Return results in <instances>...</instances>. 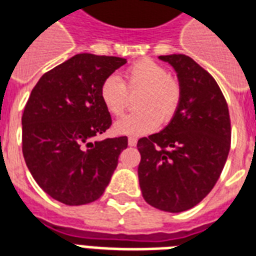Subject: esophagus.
Instances as JSON below:
<instances>
[{
    "label": "esophagus",
    "instance_id": "34e87169",
    "mask_svg": "<svg viewBox=\"0 0 256 256\" xmlns=\"http://www.w3.org/2000/svg\"><path fill=\"white\" fill-rule=\"evenodd\" d=\"M128 144H130V146H134L136 144H138V138H128Z\"/></svg>",
    "mask_w": 256,
    "mask_h": 256
}]
</instances>
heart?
Masks as SVG:
<instances>
[{"label":"heart","mask_w":256,"mask_h":256,"mask_svg":"<svg viewBox=\"0 0 256 256\" xmlns=\"http://www.w3.org/2000/svg\"><path fill=\"white\" fill-rule=\"evenodd\" d=\"M136 114H128L114 124L122 134H150L162 124H168L179 110L182 84L166 66L150 58H142L124 70V82L118 76H108L100 86V97L106 110L122 116L130 104V94H138Z\"/></svg>","instance_id":"1"}]
</instances>
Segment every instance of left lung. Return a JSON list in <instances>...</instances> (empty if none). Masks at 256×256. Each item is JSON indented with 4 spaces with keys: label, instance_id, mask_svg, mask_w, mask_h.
<instances>
[{
    "label": "left lung",
    "instance_id": "1",
    "mask_svg": "<svg viewBox=\"0 0 256 256\" xmlns=\"http://www.w3.org/2000/svg\"><path fill=\"white\" fill-rule=\"evenodd\" d=\"M160 60L175 68L183 96L171 122L138 142V183L152 207L182 212L216 184L231 146V120L227 101L206 69L186 54Z\"/></svg>",
    "mask_w": 256,
    "mask_h": 256
}]
</instances>
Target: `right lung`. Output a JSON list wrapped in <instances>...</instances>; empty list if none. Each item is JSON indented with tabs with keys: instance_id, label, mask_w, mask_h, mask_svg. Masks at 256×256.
<instances>
[{
	"instance_id": "obj_1",
	"label": "right lung",
	"mask_w": 256,
	"mask_h": 256,
	"mask_svg": "<svg viewBox=\"0 0 256 256\" xmlns=\"http://www.w3.org/2000/svg\"><path fill=\"white\" fill-rule=\"evenodd\" d=\"M126 58L80 53L42 74L22 114V154L33 179L68 206L100 198L128 138H104L112 118L102 104V81Z\"/></svg>"
}]
</instances>
